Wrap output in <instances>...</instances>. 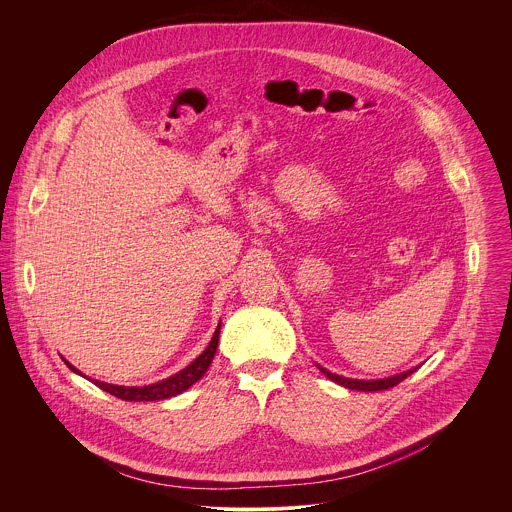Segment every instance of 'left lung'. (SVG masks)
Masks as SVG:
<instances>
[{
	"label": "left lung",
	"instance_id": "1",
	"mask_svg": "<svg viewBox=\"0 0 512 512\" xmlns=\"http://www.w3.org/2000/svg\"><path fill=\"white\" fill-rule=\"evenodd\" d=\"M319 371L329 377L331 381H335L337 385H343L347 389H353V391H365V393H371V391H385V389H391L395 385H399L401 381H405L409 375H413L417 369H411V371H405V373H399L395 377H387V379H377V381H359V379H347V377H341V375H335L327 369H323L321 365H317Z\"/></svg>",
	"mask_w": 512,
	"mask_h": 512
}]
</instances>
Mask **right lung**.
I'll return each instance as SVG.
<instances>
[{
    "mask_svg": "<svg viewBox=\"0 0 512 512\" xmlns=\"http://www.w3.org/2000/svg\"><path fill=\"white\" fill-rule=\"evenodd\" d=\"M219 329H221V323L217 325V331H215L213 339L209 341L207 349L191 365H187L183 371H179L177 375H173V377H169L165 381H159V383H153V385H147V387H119V385H107V383H101V381H93V383L99 389H103L109 395H113L117 399H123V401H161V399L175 397V395L187 391L191 385H195L205 375V371L209 369V365H211V361L215 357V351H217ZM67 367L71 371L79 373L69 363H67Z\"/></svg>",
    "mask_w": 512,
    "mask_h": 512,
    "instance_id": "right-lung-1",
    "label": "right lung"
}]
</instances>
